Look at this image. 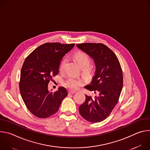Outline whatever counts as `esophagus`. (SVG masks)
Instances as JSON below:
<instances>
[{"instance_id": "obj_1", "label": "esophagus", "mask_w": 150, "mask_h": 150, "mask_svg": "<svg viewBox=\"0 0 150 150\" xmlns=\"http://www.w3.org/2000/svg\"><path fill=\"white\" fill-rule=\"evenodd\" d=\"M74 93H75V91L69 90V91H68V94H69V95H71V94H74Z\"/></svg>"}]
</instances>
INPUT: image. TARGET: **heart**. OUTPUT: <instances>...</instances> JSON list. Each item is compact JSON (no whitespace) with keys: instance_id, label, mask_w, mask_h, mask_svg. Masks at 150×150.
<instances>
[{"instance_id":"1","label":"heart","mask_w":150,"mask_h":150,"mask_svg":"<svg viewBox=\"0 0 150 150\" xmlns=\"http://www.w3.org/2000/svg\"><path fill=\"white\" fill-rule=\"evenodd\" d=\"M74 57L78 63L79 66L82 68L83 75L87 78H90L93 74V68L90 66L91 59L89 56L83 52H78L74 55ZM66 62V59H63L60 63V70L63 69L64 64ZM82 81L79 79L72 76H69L65 81L66 87L72 90L78 89L82 85Z\"/></svg>"}]
</instances>
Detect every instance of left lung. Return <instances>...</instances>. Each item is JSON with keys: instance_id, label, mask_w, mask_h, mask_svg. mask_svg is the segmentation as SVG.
I'll use <instances>...</instances> for the list:
<instances>
[{"instance_id": "left-lung-1", "label": "left lung", "mask_w": 150, "mask_h": 150, "mask_svg": "<svg viewBox=\"0 0 150 150\" xmlns=\"http://www.w3.org/2000/svg\"><path fill=\"white\" fill-rule=\"evenodd\" d=\"M76 47L94 60L96 67L91 82L85 86L96 96L85 95L79 112L87 121L100 122L110 115L118 102L123 87L121 67L116 54L103 44L88 42Z\"/></svg>"}]
</instances>
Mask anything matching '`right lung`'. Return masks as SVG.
Returning a JSON list of instances; mask_svg holds the SVG:
<instances>
[{
	"label": "right lung",
	"mask_w": 150,
	"mask_h": 150,
	"mask_svg": "<svg viewBox=\"0 0 150 150\" xmlns=\"http://www.w3.org/2000/svg\"><path fill=\"white\" fill-rule=\"evenodd\" d=\"M75 44L45 43L35 49L25 60L21 71L19 90L30 112L39 118H47L56 113L62 100L68 96L60 87L53 93L48 90L52 76L59 73L63 57Z\"/></svg>",
	"instance_id": "add662e5"
}]
</instances>
